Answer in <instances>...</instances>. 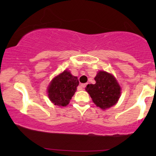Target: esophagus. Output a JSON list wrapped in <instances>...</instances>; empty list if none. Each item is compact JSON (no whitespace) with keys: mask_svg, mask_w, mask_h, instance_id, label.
I'll return each instance as SVG.
<instances>
[{"mask_svg":"<svg viewBox=\"0 0 156 156\" xmlns=\"http://www.w3.org/2000/svg\"><path fill=\"white\" fill-rule=\"evenodd\" d=\"M86 86H87V83H82V84H80V87H81V88H83V89L85 88Z\"/></svg>","mask_w":156,"mask_h":156,"instance_id":"obj_1","label":"esophagus"}]
</instances>
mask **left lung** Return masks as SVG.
Wrapping results in <instances>:
<instances>
[{
  "label": "left lung",
  "mask_w": 156,
  "mask_h": 156,
  "mask_svg": "<svg viewBox=\"0 0 156 156\" xmlns=\"http://www.w3.org/2000/svg\"><path fill=\"white\" fill-rule=\"evenodd\" d=\"M94 80L95 83L88 84L86 88L94 104L103 110L115 105L120 98L121 88L114 76L99 71Z\"/></svg>",
  "instance_id": "left-lung-1"
}]
</instances>
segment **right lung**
<instances>
[{
  "label": "right lung",
  "instance_id": "right-lung-1",
  "mask_svg": "<svg viewBox=\"0 0 156 156\" xmlns=\"http://www.w3.org/2000/svg\"><path fill=\"white\" fill-rule=\"evenodd\" d=\"M79 84L76 76L64 70L55 76L48 86V93L50 101L54 105L66 106L69 103Z\"/></svg>",
  "mask_w": 156,
  "mask_h": 156
}]
</instances>
